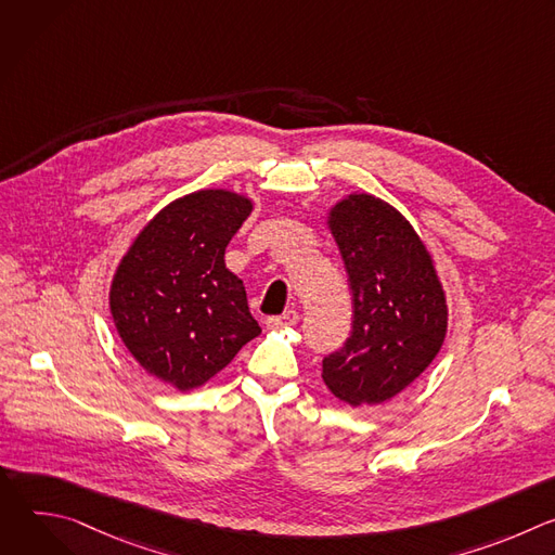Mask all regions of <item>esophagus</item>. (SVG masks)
I'll return each instance as SVG.
<instances>
[{"instance_id": "34e87169", "label": "esophagus", "mask_w": 555, "mask_h": 555, "mask_svg": "<svg viewBox=\"0 0 555 555\" xmlns=\"http://www.w3.org/2000/svg\"><path fill=\"white\" fill-rule=\"evenodd\" d=\"M266 323H268V327H274V330H279V327H292V325L298 323V311H296V309H287V311H283L281 315H270V319H268Z\"/></svg>"}]
</instances>
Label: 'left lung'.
<instances>
[{
	"label": "left lung",
	"instance_id": "left-lung-1",
	"mask_svg": "<svg viewBox=\"0 0 555 555\" xmlns=\"http://www.w3.org/2000/svg\"><path fill=\"white\" fill-rule=\"evenodd\" d=\"M353 292L347 345L323 360L334 398L375 406L411 386L448 334V300L437 263L413 223L371 193H349L327 210Z\"/></svg>",
	"mask_w": 555,
	"mask_h": 555
}]
</instances>
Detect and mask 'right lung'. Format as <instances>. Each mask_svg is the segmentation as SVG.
<instances>
[{
	"label": "right lung",
	"mask_w": 555,
	"mask_h": 555,
	"mask_svg": "<svg viewBox=\"0 0 555 555\" xmlns=\"http://www.w3.org/2000/svg\"><path fill=\"white\" fill-rule=\"evenodd\" d=\"M253 197L202 189L157 210L133 236L109 285L116 332L153 377L186 392L204 386L261 334L244 281L223 261Z\"/></svg>",
	"instance_id": "add662e5"
}]
</instances>
